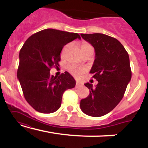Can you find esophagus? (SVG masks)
<instances>
[{"instance_id":"esophagus-1","label":"esophagus","mask_w":148,"mask_h":148,"mask_svg":"<svg viewBox=\"0 0 148 148\" xmlns=\"http://www.w3.org/2000/svg\"><path fill=\"white\" fill-rule=\"evenodd\" d=\"M83 86V84L81 82H80V81H76V88H79L81 87V86Z\"/></svg>"}]
</instances>
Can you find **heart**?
Returning a JSON list of instances; mask_svg holds the SVG:
<instances>
[{
  "label": "heart",
  "instance_id": "b5f03b06",
  "mask_svg": "<svg viewBox=\"0 0 148 148\" xmlns=\"http://www.w3.org/2000/svg\"><path fill=\"white\" fill-rule=\"evenodd\" d=\"M68 46L69 45L66 46L64 49H65L66 48H67V47H68ZM89 47H92V46L90 45H89L88 43L84 42V43H82V45H81V51H83V50H84V49L89 48ZM69 69L71 72L73 73L74 74H75V75H79V74H81V73L84 71V69L82 68V67H76V66H74V65H69Z\"/></svg>",
  "mask_w": 148,
  "mask_h": 148
}]
</instances>
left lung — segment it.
<instances>
[{
  "mask_svg": "<svg viewBox=\"0 0 148 148\" xmlns=\"http://www.w3.org/2000/svg\"><path fill=\"white\" fill-rule=\"evenodd\" d=\"M95 51V59L90 73L98 81L95 87L90 83L87 97L81 100L80 107L86 115L100 117L107 114L123 99L132 79L130 58L117 39L101 33L81 34Z\"/></svg>",
  "mask_w": 148,
  "mask_h": 148,
  "instance_id": "left-lung-1",
  "label": "left lung"
}]
</instances>
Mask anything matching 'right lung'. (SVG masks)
<instances>
[{"instance_id":"add662e5","label":"right lung","mask_w":148,"mask_h":148,"mask_svg":"<svg viewBox=\"0 0 148 148\" xmlns=\"http://www.w3.org/2000/svg\"><path fill=\"white\" fill-rule=\"evenodd\" d=\"M76 38L81 39L78 33L48 28L31 35L20 50L17 77L25 100L37 111H56L64 92L75 87L68 72L58 77L51 75L50 70L59 66L64 46Z\"/></svg>"}]
</instances>
